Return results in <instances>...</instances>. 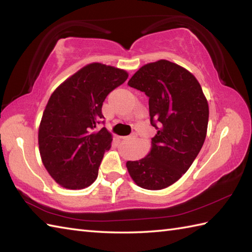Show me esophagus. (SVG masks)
Masks as SVG:
<instances>
[{
  "mask_svg": "<svg viewBox=\"0 0 252 252\" xmlns=\"http://www.w3.org/2000/svg\"><path fill=\"white\" fill-rule=\"evenodd\" d=\"M136 136H137L136 133H135V132H133L131 135H129V136H125V137H122V138H123V140H125V141H130V140H134V138H135Z\"/></svg>",
  "mask_w": 252,
  "mask_h": 252,
  "instance_id": "1",
  "label": "esophagus"
}]
</instances>
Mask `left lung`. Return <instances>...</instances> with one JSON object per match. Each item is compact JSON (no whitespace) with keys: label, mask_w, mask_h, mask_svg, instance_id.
<instances>
[{"label":"left lung","mask_w":252,"mask_h":252,"mask_svg":"<svg viewBox=\"0 0 252 252\" xmlns=\"http://www.w3.org/2000/svg\"><path fill=\"white\" fill-rule=\"evenodd\" d=\"M127 85L149 98L151 125L157 130L151 153L138 161H127V171L142 189H165L189 169L200 152L207 134L208 101L189 71L164 60L138 69Z\"/></svg>","instance_id":"8db88e82"}]
</instances>
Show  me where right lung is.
Segmentation results:
<instances>
[{"label":"right lung","instance_id":"obj_1","mask_svg":"<svg viewBox=\"0 0 252 252\" xmlns=\"http://www.w3.org/2000/svg\"><path fill=\"white\" fill-rule=\"evenodd\" d=\"M127 79L125 70L94 63L80 69L51 95L39 127V148L47 172L69 189L90 186L98 175L111 134L101 106Z\"/></svg>","mask_w":252,"mask_h":252}]
</instances>
